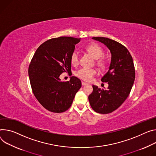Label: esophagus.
<instances>
[{"label": "esophagus", "instance_id": "obj_1", "mask_svg": "<svg viewBox=\"0 0 156 156\" xmlns=\"http://www.w3.org/2000/svg\"><path fill=\"white\" fill-rule=\"evenodd\" d=\"M81 84H82V85H83V86H84V85H87V84H88L87 83H85V82H83V81H82V82H81Z\"/></svg>", "mask_w": 156, "mask_h": 156}]
</instances>
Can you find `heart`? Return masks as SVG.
<instances>
[{"label":"heart","mask_w":156,"mask_h":156,"mask_svg":"<svg viewBox=\"0 0 156 156\" xmlns=\"http://www.w3.org/2000/svg\"><path fill=\"white\" fill-rule=\"evenodd\" d=\"M85 50L96 59V65L101 68L106 65V62L102 57L104 55V50L101 47L96 44H91L85 47ZM71 62L74 65H77L79 63V54L78 51H74L71 55ZM97 73L94 68L82 67L75 72V75L82 80L89 81Z\"/></svg>","instance_id":"b5f03b06"}]
</instances>
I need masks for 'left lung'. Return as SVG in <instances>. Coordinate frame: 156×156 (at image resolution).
Instances as JSON below:
<instances>
[{
  "mask_svg": "<svg viewBox=\"0 0 156 156\" xmlns=\"http://www.w3.org/2000/svg\"><path fill=\"white\" fill-rule=\"evenodd\" d=\"M104 44L111 53L108 72L102 77L108 82L107 90L93 85V92L88 99L92 109L101 114H108L118 109L126 100L135 80V68L132 56L124 45L105 37H93Z\"/></svg>",
  "mask_w": 156,
  "mask_h": 156,
  "instance_id": "1",
  "label": "left lung"
}]
</instances>
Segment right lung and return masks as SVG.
Returning a JSON list of instances; mask_svg holds the SVG:
<instances>
[{"label":"right lung","mask_w":156,"mask_h":156,"mask_svg":"<svg viewBox=\"0 0 156 156\" xmlns=\"http://www.w3.org/2000/svg\"><path fill=\"white\" fill-rule=\"evenodd\" d=\"M80 38L60 37L49 39L36 50L29 66L33 93L41 106L49 111L60 113L68 110L81 87L76 76L62 81L60 75L72 73L71 55Z\"/></svg>","instance_id":"right-lung-1"}]
</instances>
